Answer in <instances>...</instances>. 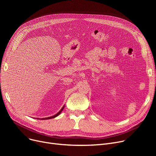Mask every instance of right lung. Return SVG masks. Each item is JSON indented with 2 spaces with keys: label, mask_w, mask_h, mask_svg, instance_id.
Here are the masks:
<instances>
[{
  "label": "right lung",
  "mask_w": 156,
  "mask_h": 156,
  "mask_svg": "<svg viewBox=\"0 0 156 156\" xmlns=\"http://www.w3.org/2000/svg\"><path fill=\"white\" fill-rule=\"evenodd\" d=\"M63 109H64V107L61 109V111L58 112V113H57L55 115H54V116H51V117H48V118H42V119H52V118H55L56 116H57L58 115H59V114L62 112V111L63 110ZM37 119H39V118H37Z\"/></svg>",
  "instance_id": "obj_1"
}]
</instances>
